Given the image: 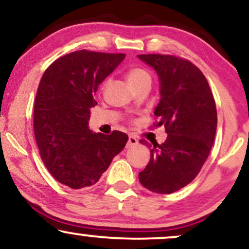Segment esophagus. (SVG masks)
Returning <instances> with one entry per match:
<instances>
[{
    "instance_id": "1",
    "label": "esophagus",
    "mask_w": 249,
    "mask_h": 249,
    "mask_svg": "<svg viewBox=\"0 0 249 249\" xmlns=\"http://www.w3.org/2000/svg\"><path fill=\"white\" fill-rule=\"evenodd\" d=\"M138 145V139L133 136H128V140H127V147H132V146Z\"/></svg>"
}]
</instances>
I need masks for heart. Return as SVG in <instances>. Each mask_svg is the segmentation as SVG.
<instances>
[{
  "instance_id": "b5f03b06",
  "label": "heart",
  "mask_w": 249,
  "mask_h": 249,
  "mask_svg": "<svg viewBox=\"0 0 249 249\" xmlns=\"http://www.w3.org/2000/svg\"><path fill=\"white\" fill-rule=\"evenodd\" d=\"M126 79L132 88H136L140 83L151 80V75L146 70L142 67H131L126 71Z\"/></svg>"
}]
</instances>
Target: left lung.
Segmentation results:
<instances>
[{
  "instance_id": "8db88e82",
  "label": "left lung",
  "mask_w": 249,
  "mask_h": 249,
  "mask_svg": "<svg viewBox=\"0 0 249 249\" xmlns=\"http://www.w3.org/2000/svg\"><path fill=\"white\" fill-rule=\"evenodd\" d=\"M138 58L152 66L160 79L161 100L153 125H163L168 133L161 145L153 142L139 181L153 193L172 194L198 175L210 154L217 130L215 102L204 74L189 60L169 54Z\"/></svg>"
}]
</instances>
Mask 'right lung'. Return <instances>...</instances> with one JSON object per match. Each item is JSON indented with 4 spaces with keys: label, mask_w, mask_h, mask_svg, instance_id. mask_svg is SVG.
Segmentation results:
<instances>
[{
    "label": "right lung",
    "mask_w": 249,
    "mask_h": 249,
    "mask_svg": "<svg viewBox=\"0 0 249 249\" xmlns=\"http://www.w3.org/2000/svg\"><path fill=\"white\" fill-rule=\"evenodd\" d=\"M124 53L80 50L60 56L44 71L34 104V131L47 170L71 189L90 187L126 145L127 134L106 136L88 127L98 86Z\"/></svg>",
    "instance_id": "1"
}]
</instances>
